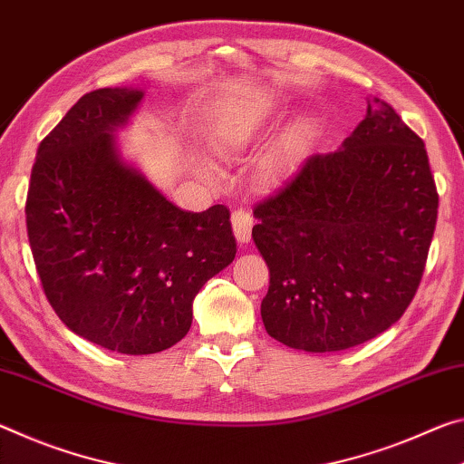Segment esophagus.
Instances as JSON below:
<instances>
[{"mask_svg": "<svg viewBox=\"0 0 464 464\" xmlns=\"http://www.w3.org/2000/svg\"><path fill=\"white\" fill-rule=\"evenodd\" d=\"M232 227H234V237L240 242V245H246L250 242V234H253V216L245 209H237L230 218Z\"/></svg>", "mask_w": 464, "mask_h": 464, "instance_id": "esophagus-1", "label": "esophagus"}]
</instances>
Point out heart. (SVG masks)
<instances>
[{
	"label": "heart",
	"mask_w": 464,
	"mask_h": 464,
	"mask_svg": "<svg viewBox=\"0 0 464 464\" xmlns=\"http://www.w3.org/2000/svg\"><path fill=\"white\" fill-rule=\"evenodd\" d=\"M253 129H255L253 121L246 125L237 127V131L227 135L226 141L222 143L224 154L230 156L234 150L240 148L246 140H250ZM313 135H314V125L310 123L308 119H300L298 123H294L290 129H287V133L284 135L282 141L269 151V156L265 158L261 164L259 180L265 187H279L300 169L304 154H306L310 148V141H313ZM205 172H208L209 177H214L216 174V170L211 169V166H208Z\"/></svg>",
	"instance_id": "b5f03b06"
}]
</instances>
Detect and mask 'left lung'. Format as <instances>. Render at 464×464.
Returning a JSON list of instances; mask_svg holds the SVG:
<instances>
[{"label":"left lung","instance_id":"1","mask_svg":"<svg viewBox=\"0 0 464 464\" xmlns=\"http://www.w3.org/2000/svg\"><path fill=\"white\" fill-rule=\"evenodd\" d=\"M253 214L269 267L265 329L287 347L343 352L381 335L411 304L438 191L420 135L374 98L341 150L308 158Z\"/></svg>","mask_w":464,"mask_h":464}]
</instances>
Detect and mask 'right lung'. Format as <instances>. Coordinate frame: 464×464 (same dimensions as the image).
Instances as JSON below:
<instances>
[{
	"mask_svg": "<svg viewBox=\"0 0 464 464\" xmlns=\"http://www.w3.org/2000/svg\"><path fill=\"white\" fill-rule=\"evenodd\" d=\"M138 88L83 94L41 141L26 230L44 295L70 331L104 349L148 355L193 323V300L234 261L226 205L193 214L121 160L112 133Z\"/></svg>",
	"mask_w": 464,
	"mask_h": 464,
	"instance_id": "right-lung-1",
	"label": "right lung"
}]
</instances>
